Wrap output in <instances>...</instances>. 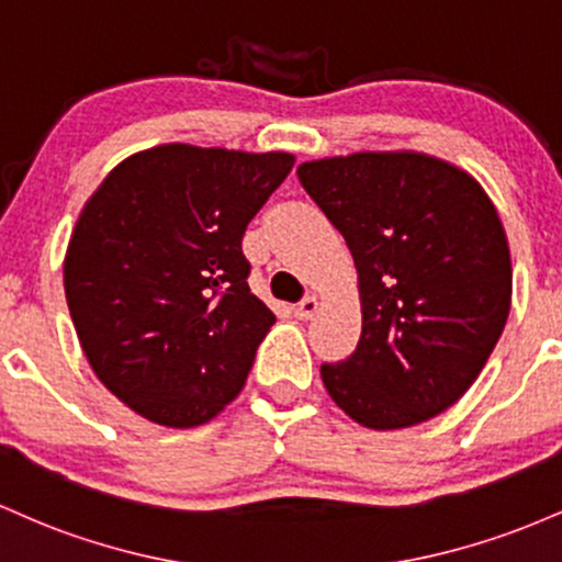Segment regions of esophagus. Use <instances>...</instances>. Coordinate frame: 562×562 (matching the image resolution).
Masks as SVG:
<instances>
[{"mask_svg":"<svg viewBox=\"0 0 562 562\" xmlns=\"http://www.w3.org/2000/svg\"><path fill=\"white\" fill-rule=\"evenodd\" d=\"M315 311H318V300H315V297H305L302 302H297V305H294V315H297L300 321H311Z\"/></svg>","mask_w":562,"mask_h":562,"instance_id":"1","label":"esophagus"}]
</instances>
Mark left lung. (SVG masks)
<instances>
[{"label": "left lung", "mask_w": 562, "mask_h": 562, "mask_svg": "<svg viewBox=\"0 0 562 562\" xmlns=\"http://www.w3.org/2000/svg\"><path fill=\"white\" fill-rule=\"evenodd\" d=\"M297 178L358 270V348L321 363L331 401L371 430L446 412L509 315L513 265L496 206L468 172L414 150L305 161Z\"/></svg>", "instance_id": "8db88e82"}]
</instances>
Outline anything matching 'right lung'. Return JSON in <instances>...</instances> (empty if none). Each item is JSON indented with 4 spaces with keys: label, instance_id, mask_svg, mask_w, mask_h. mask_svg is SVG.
I'll list each match as a JSON object with an SVG mask.
<instances>
[{
    "label": "right lung",
    "instance_id": "right-lung-1",
    "mask_svg": "<svg viewBox=\"0 0 562 562\" xmlns=\"http://www.w3.org/2000/svg\"><path fill=\"white\" fill-rule=\"evenodd\" d=\"M292 154L169 143L119 164L79 214L63 262L98 380L164 427H196L241 393L276 315L251 294L249 220Z\"/></svg>",
    "mask_w": 562,
    "mask_h": 562
}]
</instances>
